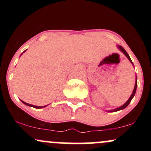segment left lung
Returning <instances> with one entry per match:
<instances>
[{"mask_svg":"<svg viewBox=\"0 0 151 151\" xmlns=\"http://www.w3.org/2000/svg\"><path fill=\"white\" fill-rule=\"evenodd\" d=\"M117 47H118V49H119V50H120V51L121 52H123V53L124 54V55H125V56L126 57V58H128V60H129V61L131 62V63L132 64L133 66V62L131 61V58H130V57H129V54H128L127 52H126V51L124 49V47H123L120 46V45H117ZM136 89H137V77H136V84H135V86H134V89H133V92H132V94L131 95V96H130L129 99H128V101H126V103L124 104H123L122 106H121L118 107V108H116V109H112V110H108V111H108V112H116V111H118L123 110V109H125L126 107H127V106H128V105H129V104H130V102H131V100H132V99L133 98V96H135V94H136Z\"/></svg>","mask_w":151,"mask_h":151,"instance_id":"left-lung-1","label":"left lung"}]
</instances>
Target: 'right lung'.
I'll use <instances>...</instances> for the list:
<instances>
[{
    "label": "right lung",
    "instance_id": "obj_1",
    "mask_svg": "<svg viewBox=\"0 0 151 151\" xmlns=\"http://www.w3.org/2000/svg\"><path fill=\"white\" fill-rule=\"evenodd\" d=\"M25 52V50L23 52ZM21 55H22V54H21ZM20 101H21L22 103L28 106H32V107H33V108H35V109H42V108H44V107H45V106H47V105H46V106H35V105H32V104H30L26 103V102L22 101V100H20Z\"/></svg>",
    "mask_w": 151,
    "mask_h": 151
}]
</instances>
